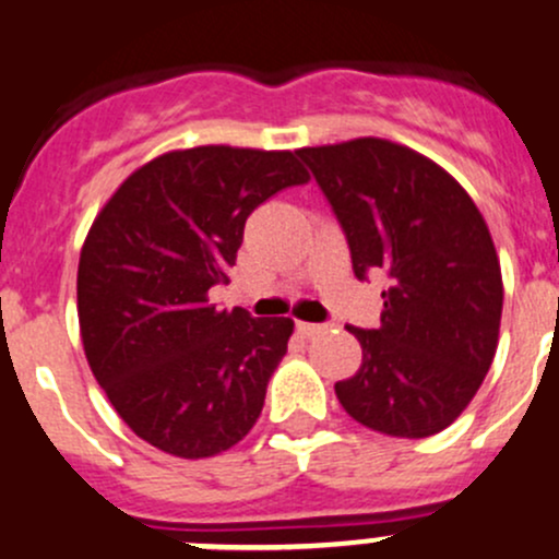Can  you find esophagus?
Returning a JSON list of instances; mask_svg holds the SVG:
<instances>
[{"instance_id": "obj_1", "label": "esophagus", "mask_w": 559, "mask_h": 559, "mask_svg": "<svg viewBox=\"0 0 559 559\" xmlns=\"http://www.w3.org/2000/svg\"><path fill=\"white\" fill-rule=\"evenodd\" d=\"M329 325H320V323H296V331L304 336V340H312V336L323 334Z\"/></svg>"}]
</instances>
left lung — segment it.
I'll list each match as a JSON object with an SVG mask.
<instances>
[{"label": "left lung", "instance_id": "obj_1", "mask_svg": "<svg viewBox=\"0 0 559 559\" xmlns=\"http://www.w3.org/2000/svg\"><path fill=\"white\" fill-rule=\"evenodd\" d=\"M334 209L353 272H385L378 329H356L361 367L334 385L347 416L391 438L460 418L497 350L502 277L473 198L440 165L383 138L298 148Z\"/></svg>", "mask_w": 559, "mask_h": 559}]
</instances>
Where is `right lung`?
<instances>
[{
	"instance_id": "1",
	"label": "right lung",
	"mask_w": 559,
	"mask_h": 559,
	"mask_svg": "<svg viewBox=\"0 0 559 559\" xmlns=\"http://www.w3.org/2000/svg\"><path fill=\"white\" fill-rule=\"evenodd\" d=\"M309 181L296 152L195 146L154 157L110 195L79 263L86 361L121 421L181 460L239 443L263 411L290 318L209 304L280 190Z\"/></svg>"
}]
</instances>
